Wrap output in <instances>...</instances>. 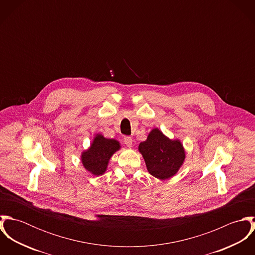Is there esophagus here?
<instances>
[{
	"label": "esophagus",
	"mask_w": 255,
	"mask_h": 255,
	"mask_svg": "<svg viewBox=\"0 0 255 255\" xmlns=\"http://www.w3.org/2000/svg\"><path fill=\"white\" fill-rule=\"evenodd\" d=\"M124 142L128 147H131L132 146V138L130 136H125L124 137Z\"/></svg>",
	"instance_id": "esophagus-1"
}]
</instances>
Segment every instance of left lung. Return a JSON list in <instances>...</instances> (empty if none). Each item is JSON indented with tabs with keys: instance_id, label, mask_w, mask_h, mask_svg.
Returning a JSON list of instances; mask_svg holds the SVG:
<instances>
[{
	"instance_id": "8db88e82",
	"label": "left lung",
	"mask_w": 255,
	"mask_h": 255,
	"mask_svg": "<svg viewBox=\"0 0 255 255\" xmlns=\"http://www.w3.org/2000/svg\"><path fill=\"white\" fill-rule=\"evenodd\" d=\"M138 151L145 161L149 174L160 181L174 177L185 159L182 141L169 138L158 128H154L145 141L139 143Z\"/></svg>"
}]
</instances>
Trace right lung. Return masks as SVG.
I'll return each instance as SVG.
<instances>
[{"label":"right lung","mask_w":255,"mask_h":255,"mask_svg":"<svg viewBox=\"0 0 255 255\" xmlns=\"http://www.w3.org/2000/svg\"><path fill=\"white\" fill-rule=\"evenodd\" d=\"M121 147L118 140L96 133L90 146L81 152V163L84 169L93 176H102L107 171L110 159Z\"/></svg>","instance_id":"right-lung-1"}]
</instances>
